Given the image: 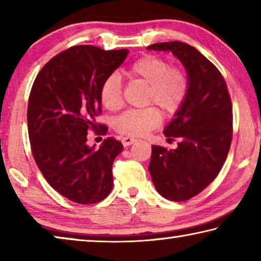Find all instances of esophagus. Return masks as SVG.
I'll return each instance as SVG.
<instances>
[{
    "instance_id": "obj_1",
    "label": "esophagus",
    "mask_w": 261,
    "mask_h": 261,
    "mask_svg": "<svg viewBox=\"0 0 261 261\" xmlns=\"http://www.w3.org/2000/svg\"><path fill=\"white\" fill-rule=\"evenodd\" d=\"M136 141H137V139L131 138V137H123L122 138V143L124 146H130V145L136 143Z\"/></svg>"
}]
</instances>
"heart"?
Segmentation results:
<instances>
[{
    "label": "heart",
    "mask_w": 261,
    "mask_h": 261,
    "mask_svg": "<svg viewBox=\"0 0 261 261\" xmlns=\"http://www.w3.org/2000/svg\"><path fill=\"white\" fill-rule=\"evenodd\" d=\"M130 81L141 82L147 86L145 103L158 106L168 116L178 112L190 91V78L182 67L170 65L166 59L147 54L136 60L125 70ZM100 101L110 112L123 106L122 82L117 73L105 79L100 87ZM161 123L160 112L155 107L126 110L115 118L114 129L121 135L139 137L155 129Z\"/></svg>",
    "instance_id": "obj_1"
}]
</instances>
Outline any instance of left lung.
Returning a JSON list of instances; mask_svg holds the SVG:
<instances>
[{"label":"left lung","instance_id":"left-lung-1","mask_svg":"<svg viewBox=\"0 0 261 261\" xmlns=\"http://www.w3.org/2000/svg\"><path fill=\"white\" fill-rule=\"evenodd\" d=\"M148 49L170 50L190 78L184 105L165 129L177 148L152 146L148 170L156 191L185 201L206 189L219 175L232 139V105L219 69L196 48L180 41L153 43Z\"/></svg>","mask_w":261,"mask_h":261}]
</instances>
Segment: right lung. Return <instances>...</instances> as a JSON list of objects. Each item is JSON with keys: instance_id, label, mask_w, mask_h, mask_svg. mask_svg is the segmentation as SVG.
I'll use <instances>...</instances> for the list:
<instances>
[{"instance_id": "1", "label": "right lung", "mask_w": 261, "mask_h": 261, "mask_svg": "<svg viewBox=\"0 0 261 261\" xmlns=\"http://www.w3.org/2000/svg\"><path fill=\"white\" fill-rule=\"evenodd\" d=\"M127 53L72 46L43 65L31 88L28 130L34 161L50 187L77 204H96L113 189V163L123 145L109 137L94 149L87 132L108 131L95 122L100 87Z\"/></svg>"}]
</instances>
